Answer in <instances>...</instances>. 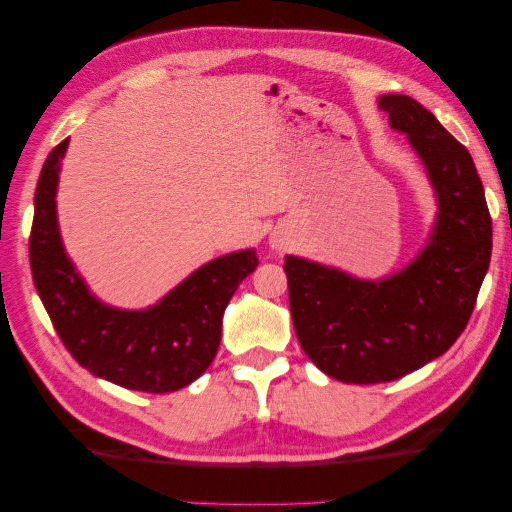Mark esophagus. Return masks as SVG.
<instances>
[{"instance_id":"obj_1","label":"esophagus","mask_w":512,"mask_h":512,"mask_svg":"<svg viewBox=\"0 0 512 512\" xmlns=\"http://www.w3.org/2000/svg\"><path fill=\"white\" fill-rule=\"evenodd\" d=\"M270 245H272V249H276V251H283L288 247V238L283 236L281 231H274L272 236H270Z\"/></svg>"}]
</instances>
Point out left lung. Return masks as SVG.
I'll return each mask as SVG.
<instances>
[{
  "label": "left lung",
  "instance_id": "left-lung-1",
  "mask_svg": "<svg viewBox=\"0 0 512 512\" xmlns=\"http://www.w3.org/2000/svg\"><path fill=\"white\" fill-rule=\"evenodd\" d=\"M379 108L433 190L424 245L379 279L292 254L283 265L301 349L326 376L360 385L401 379L445 354L465 331L492 254V220L467 149L413 97L381 95Z\"/></svg>",
  "mask_w": 512,
  "mask_h": 512
}]
</instances>
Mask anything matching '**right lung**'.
Listing matches in <instances>:
<instances>
[{"mask_svg":"<svg viewBox=\"0 0 512 512\" xmlns=\"http://www.w3.org/2000/svg\"><path fill=\"white\" fill-rule=\"evenodd\" d=\"M70 138L52 149L33 197L29 261L36 290L65 349L90 374L140 392H174L213 363L233 292L256 270L254 247L197 267L147 308L99 299L67 254L56 195Z\"/></svg>","mask_w":512,"mask_h":512,"instance_id":"right-lung-1","label":"right lung"}]
</instances>
